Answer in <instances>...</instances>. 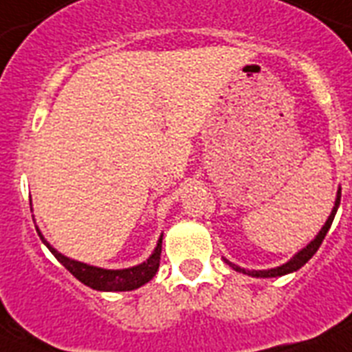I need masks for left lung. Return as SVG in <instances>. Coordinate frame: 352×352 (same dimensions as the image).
<instances>
[{
	"instance_id": "obj_1",
	"label": "left lung",
	"mask_w": 352,
	"mask_h": 352,
	"mask_svg": "<svg viewBox=\"0 0 352 352\" xmlns=\"http://www.w3.org/2000/svg\"><path fill=\"white\" fill-rule=\"evenodd\" d=\"M340 197H342V190L338 188V193H336V201H334V206H333V212H331V215H329V219L325 221V225H323V228L320 230V234L314 237V239L309 243V245L305 246V248H301L298 254H296L290 261H287L285 265H281V267H276V268H268V270H245V268L237 267V265H234V263H230L228 259H225L228 265H230L232 268H234L235 272H243V274H248V276H252V278H278V276H285V274H290V272H296V270H300L303 265H305L309 259H311L314 254L318 252V248H320V245H322V241L325 239V235H327L329 228H331V225H333L334 221V215H336V212H338V206H340Z\"/></svg>"
}]
</instances>
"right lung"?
Instances as JSON below:
<instances>
[{"mask_svg": "<svg viewBox=\"0 0 352 352\" xmlns=\"http://www.w3.org/2000/svg\"><path fill=\"white\" fill-rule=\"evenodd\" d=\"M38 235L43 241V245L52 252V256L56 257L58 261L62 263L63 267L67 268L74 278L95 290H104V292H126V290H135L148 283L149 279L153 278L157 270H159L160 252H162V235L159 237V243L155 246L153 254L146 261L137 265V267L122 268V270H107V268L93 267V265H87V263L74 261L71 257L60 254L56 248H52L45 241V237L41 235V232H38Z\"/></svg>", "mask_w": 352, "mask_h": 352, "instance_id": "add662e5", "label": "right lung"}]
</instances>
